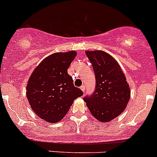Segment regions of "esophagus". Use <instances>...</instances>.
Instances as JSON below:
<instances>
[{
    "label": "esophagus",
    "mask_w": 157,
    "mask_h": 157,
    "mask_svg": "<svg viewBox=\"0 0 157 157\" xmlns=\"http://www.w3.org/2000/svg\"><path fill=\"white\" fill-rule=\"evenodd\" d=\"M80 90H81L82 92H85V90H86V87H85V86H82L81 87H80Z\"/></svg>",
    "instance_id": "obj_1"
}]
</instances>
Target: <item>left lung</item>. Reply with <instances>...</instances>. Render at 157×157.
Here are the masks:
<instances>
[{"instance_id":"obj_1","label":"left lung","mask_w":157,"mask_h":157,"mask_svg":"<svg viewBox=\"0 0 157 157\" xmlns=\"http://www.w3.org/2000/svg\"><path fill=\"white\" fill-rule=\"evenodd\" d=\"M96 75L93 94L85 97L90 113L101 122H109L120 115L130 100V88L117 61L102 50H87Z\"/></svg>"}]
</instances>
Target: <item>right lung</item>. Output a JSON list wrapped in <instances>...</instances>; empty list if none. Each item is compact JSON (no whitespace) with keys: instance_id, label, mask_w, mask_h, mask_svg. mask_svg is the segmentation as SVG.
<instances>
[{"instance_id":"obj_1","label":"right lung","mask_w":157,"mask_h":157,"mask_svg":"<svg viewBox=\"0 0 157 157\" xmlns=\"http://www.w3.org/2000/svg\"><path fill=\"white\" fill-rule=\"evenodd\" d=\"M77 55L75 50L54 53L44 59L30 75L26 96L34 113L49 123L66 115L73 101L83 95L75 87L67 68Z\"/></svg>"}]
</instances>
